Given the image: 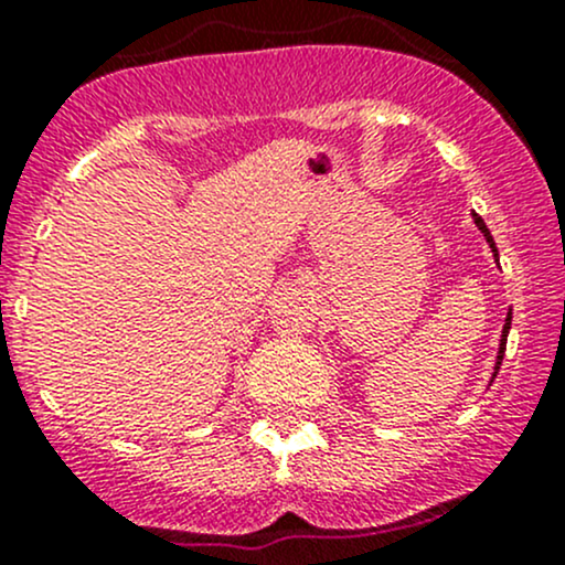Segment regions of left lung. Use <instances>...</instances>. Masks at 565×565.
Here are the masks:
<instances>
[{
  "mask_svg": "<svg viewBox=\"0 0 565 565\" xmlns=\"http://www.w3.org/2000/svg\"><path fill=\"white\" fill-rule=\"evenodd\" d=\"M475 223H477V228H479V232L484 234V239H488V245H490V250H493V256L499 258V250H495V242H493V236H490L488 226H484V221H482V217L477 215V212H475ZM509 329H512V312L507 315V323H503V331H501V344H499V355H495V358H499V361H495V372H493V377H495V374H499V369H501V361H503V353H507V337H509Z\"/></svg>",
  "mask_w": 565,
  "mask_h": 565,
  "instance_id": "8db88e82",
  "label": "left lung"
}]
</instances>
